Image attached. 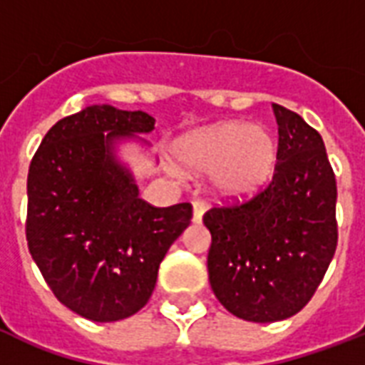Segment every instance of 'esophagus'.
I'll return each mask as SVG.
<instances>
[{
	"label": "esophagus",
	"mask_w": 365,
	"mask_h": 365,
	"mask_svg": "<svg viewBox=\"0 0 365 365\" xmlns=\"http://www.w3.org/2000/svg\"><path fill=\"white\" fill-rule=\"evenodd\" d=\"M205 212H206V202H202V200H195L193 202V222L195 223L202 222Z\"/></svg>",
	"instance_id": "obj_1"
}]
</instances>
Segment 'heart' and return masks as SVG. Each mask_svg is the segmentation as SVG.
<instances>
[{
    "instance_id": "b5f03b06",
    "label": "heart",
    "mask_w": 365,
    "mask_h": 365,
    "mask_svg": "<svg viewBox=\"0 0 365 365\" xmlns=\"http://www.w3.org/2000/svg\"><path fill=\"white\" fill-rule=\"evenodd\" d=\"M278 148L267 128L244 121H217L183 134L172 145L180 170L206 174L212 193L242 200L265 187L277 168Z\"/></svg>"
}]
</instances>
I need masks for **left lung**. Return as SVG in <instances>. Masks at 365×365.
I'll return each instance as SVG.
<instances>
[{"label": "left lung", "instance_id": "left-lung-1", "mask_svg": "<svg viewBox=\"0 0 365 365\" xmlns=\"http://www.w3.org/2000/svg\"><path fill=\"white\" fill-rule=\"evenodd\" d=\"M278 155L272 182L248 202L212 208L208 278L237 318L286 320L309 303L337 246V183L322 136L294 111L272 104Z\"/></svg>", "mask_w": 365, "mask_h": 365}]
</instances>
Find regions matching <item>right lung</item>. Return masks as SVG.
<instances>
[{"label":"right lung","instance_id":"right-lung-1","mask_svg":"<svg viewBox=\"0 0 365 365\" xmlns=\"http://www.w3.org/2000/svg\"><path fill=\"white\" fill-rule=\"evenodd\" d=\"M145 111L87 106L45 134L28 172L26 239L56 299L93 322L136 314L153 294L160 261L191 223V205L140 199L123 145L148 151Z\"/></svg>","mask_w":365,"mask_h":365}]
</instances>
